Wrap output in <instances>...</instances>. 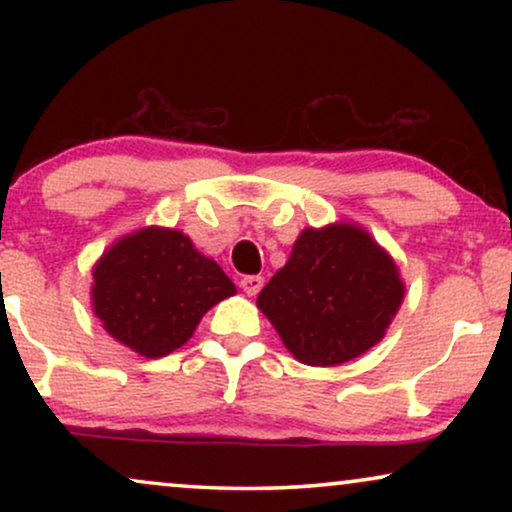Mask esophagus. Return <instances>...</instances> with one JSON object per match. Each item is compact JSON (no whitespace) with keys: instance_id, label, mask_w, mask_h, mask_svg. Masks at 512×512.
Returning <instances> with one entry per match:
<instances>
[{"instance_id":"obj_1","label":"esophagus","mask_w":512,"mask_h":512,"mask_svg":"<svg viewBox=\"0 0 512 512\" xmlns=\"http://www.w3.org/2000/svg\"><path fill=\"white\" fill-rule=\"evenodd\" d=\"M263 284H265V279L261 275H247V277L240 279L242 291L247 293V296H256V293L263 289Z\"/></svg>"}]
</instances>
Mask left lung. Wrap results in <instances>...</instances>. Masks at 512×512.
I'll return each instance as SVG.
<instances>
[{"mask_svg":"<svg viewBox=\"0 0 512 512\" xmlns=\"http://www.w3.org/2000/svg\"><path fill=\"white\" fill-rule=\"evenodd\" d=\"M405 286L387 251L354 223L305 228L258 293L284 347L307 366H340L384 338Z\"/></svg>","mask_w":512,"mask_h":512,"instance_id":"1","label":"left lung"}]
</instances>
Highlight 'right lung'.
<instances>
[{"label":"right lung","instance_id":"obj_1","mask_svg":"<svg viewBox=\"0 0 512 512\" xmlns=\"http://www.w3.org/2000/svg\"><path fill=\"white\" fill-rule=\"evenodd\" d=\"M93 279V312L104 331L146 359L179 349L209 307L237 291L191 237L156 226L125 235L104 251Z\"/></svg>","mask_w":512,"mask_h":512}]
</instances>
